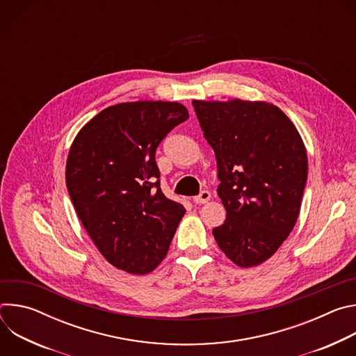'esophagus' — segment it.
<instances>
[{"mask_svg": "<svg viewBox=\"0 0 356 356\" xmlns=\"http://www.w3.org/2000/svg\"><path fill=\"white\" fill-rule=\"evenodd\" d=\"M210 198H211V193L207 191V190H204V191H201L198 195L193 197V201L195 202V204H206V202H207Z\"/></svg>", "mask_w": 356, "mask_h": 356, "instance_id": "obj_1", "label": "esophagus"}]
</instances>
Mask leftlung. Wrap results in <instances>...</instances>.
<instances>
[{
	"label": "left lung",
	"instance_id": "obj_1",
	"mask_svg": "<svg viewBox=\"0 0 356 356\" xmlns=\"http://www.w3.org/2000/svg\"><path fill=\"white\" fill-rule=\"evenodd\" d=\"M193 107L214 149L227 210L213 235L241 268L268 261L291 232L307 181V152L289 117L266 101H201Z\"/></svg>",
	"mask_w": 356,
	"mask_h": 356
}]
</instances>
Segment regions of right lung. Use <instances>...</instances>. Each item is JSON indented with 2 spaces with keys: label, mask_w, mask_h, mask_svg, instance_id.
<instances>
[{
  "label": "right lung",
  "mask_w": 356,
  "mask_h": 356,
  "mask_svg": "<svg viewBox=\"0 0 356 356\" xmlns=\"http://www.w3.org/2000/svg\"><path fill=\"white\" fill-rule=\"evenodd\" d=\"M188 118L183 104L135 101L111 106L74 138L66 186L94 245L113 266L146 275L166 257L186 210L161 190L155 152Z\"/></svg>",
  "instance_id": "add662e5"
}]
</instances>
